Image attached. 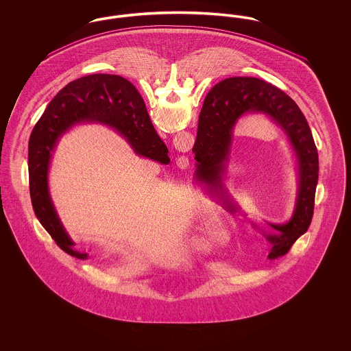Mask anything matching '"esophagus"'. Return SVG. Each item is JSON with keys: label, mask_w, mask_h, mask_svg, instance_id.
Listing matches in <instances>:
<instances>
[{"label": "esophagus", "mask_w": 351, "mask_h": 351, "mask_svg": "<svg viewBox=\"0 0 351 351\" xmlns=\"http://www.w3.org/2000/svg\"><path fill=\"white\" fill-rule=\"evenodd\" d=\"M182 162H183L184 166H186V165H189V163H188V158H183V160H182ZM182 162H180V163H182Z\"/></svg>", "instance_id": "34e87169"}]
</instances>
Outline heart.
<instances>
[{"label": "heart", "instance_id": "heart-1", "mask_svg": "<svg viewBox=\"0 0 351 351\" xmlns=\"http://www.w3.org/2000/svg\"><path fill=\"white\" fill-rule=\"evenodd\" d=\"M208 238H209L210 241H213V239H215V235H213V233H209L208 234Z\"/></svg>", "mask_w": 351, "mask_h": 351}]
</instances>
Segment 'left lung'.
Segmentation results:
<instances>
[{
  "label": "left lung",
  "instance_id": "left-lung-1",
  "mask_svg": "<svg viewBox=\"0 0 351 351\" xmlns=\"http://www.w3.org/2000/svg\"><path fill=\"white\" fill-rule=\"evenodd\" d=\"M249 114H265L283 132L298 173L293 213L283 223L266 221L269 230L251 225L268 243V259L285 255L311 225L318 182V154L312 132L296 102L279 88L256 77H229L212 88L204 100L193 146L195 183L225 200L230 212L241 210L228 193L223 179L232 154L234 129ZM247 216V215H246Z\"/></svg>",
  "mask_w": 351,
  "mask_h": 351
}]
</instances>
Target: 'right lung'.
<instances>
[{
    "mask_svg": "<svg viewBox=\"0 0 351 351\" xmlns=\"http://www.w3.org/2000/svg\"><path fill=\"white\" fill-rule=\"evenodd\" d=\"M108 125L134 152L168 165L167 146L155 132L146 105L133 84L118 75L96 73L66 85L36 122L29 141V185L35 216L55 243L69 255L85 261L63 226L51 199L49 173L58 141L77 125Z\"/></svg>",
    "mask_w": 351,
    "mask_h": 351,
    "instance_id": "1",
    "label": "right lung"
}]
</instances>
